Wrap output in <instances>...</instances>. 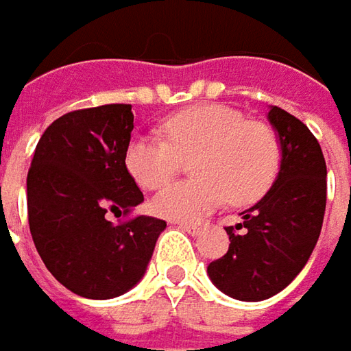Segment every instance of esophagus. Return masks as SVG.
I'll return each instance as SVG.
<instances>
[{
	"label": "esophagus",
	"mask_w": 351,
	"mask_h": 351,
	"mask_svg": "<svg viewBox=\"0 0 351 351\" xmlns=\"http://www.w3.org/2000/svg\"><path fill=\"white\" fill-rule=\"evenodd\" d=\"M180 224V228L185 230V232H189V234H197L201 228H203V224L201 223H178Z\"/></svg>",
	"instance_id": "34e87169"
}]
</instances>
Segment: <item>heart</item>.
Listing matches in <instances>:
<instances>
[{"label":"heart","instance_id":"b5f03b06","mask_svg":"<svg viewBox=\"0 0 351 351\" xmlns=\"http://www.w3.org/2000/svg\"><path fill=\"white\" fill-rule=\"evenodd\" d=\"M166 138L138 136L128 144L127 168L144 189H162L195 160L189 182H180L156 197L152 207L171 221H195L228 203L242 207L260 201L281 168V141L262 121L221 103H201L168 117Z\"/></svg>","mask_w":351,"mask_h":351}]
</instances>
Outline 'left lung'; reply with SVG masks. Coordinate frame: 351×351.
I'll list each match as a JSON object with an SVG mask.
<instances>
[{
	"instance_id": "left-lung-1",
	"label": "left lung",
	"mask_w": 351,
	"mask_h": 351,
	"mask_svg": "<svg viewBox=\"0 0 351 351\" xmlns=\"http://www.w3.org/2000/svg\"><path fill=\"white\" fill-rule=\"evenodd\" d=\"M281 141V168L271 189L242 223L224 226L228 252L209 263L210 281L238 301L283 291L308 262L326 209V162L315 134L281 107L269 109Z\"/></svg>"
}]
</instances>
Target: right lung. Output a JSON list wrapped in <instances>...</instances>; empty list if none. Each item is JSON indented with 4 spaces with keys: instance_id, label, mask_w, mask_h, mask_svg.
Listing matches in <instances>:
<instances>
[{
    "instance_id": "add662e5",
    "label": "right lung",
    "mask_w": 351,
    "mask_h": 351,
    "mask_svg": "<svg viewBox=\"0 0 351 351\" xmlns=\"http://www.w3.org/2000/svg\"><path fill=\"white\" fill-rule=\"evenodd\" d=\"M134 115L127 103L77 109L56 119L34 148L27 173L29 226L47 269L86 299H113L134 287L166 221L136 215L144 201L128 173Z\"/></svg>"
}]
</instances>
